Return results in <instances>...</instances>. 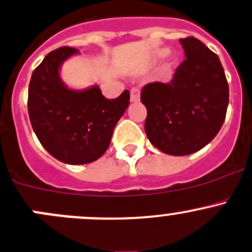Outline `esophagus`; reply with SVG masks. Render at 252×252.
I'll return each instance as SVG.
<instances>
[{"mask_svg":"<svg viewBox=\"0 0 252 252\" xmlns=\"http://www.w3.org/2000/svg\"><path fill=\"white\" fill-rule=\"evenodd\" d=\"M140 101V90L134 87L130 90V102H139Z\"/></svg>","mask_w":252,"mask_h":252,"instance_id":"esophagus-1","label":"esophagus"}]
</instances>
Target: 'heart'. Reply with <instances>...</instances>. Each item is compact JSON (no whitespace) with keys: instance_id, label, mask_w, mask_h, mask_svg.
Listing matches in <instances>:
<instances>
[{"instance_id":"obj_1","label":"heart","mask_w":252,"mask_h":252,"mask_svg":"<svg viewBox=\"0 0 252 252\" xmlns=\"http://www.w3.org/2000/svg\"><path fill=\"white\" fill-rule=\"evenodd\" d=\"M168 55V50L167 49H160V50H158L155 53V55H154V58H155L156 61H161L162 59H165L166 56ZM163 72H165L166 76L170 77L171 75H172V64H167L165 66V69H163Z\"/></svg>"}]
</instances>
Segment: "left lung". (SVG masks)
<instances>
[{"label":"left lung","instance_id":"8db88e82","mask_svg":"<svg viewBox=\"0 0 252 252\" xmlns=\"http://www.w3.org/2000/svg\"><path fill=\"white\" fill-rule=\"evenodd\" d=\"M186 59L168 84L143 87L145 133L154 146L168 155L201 150L220 130L229 103V86L218 55L201 40L180 39Z\"/></svg>","mask_w":252,"mask_h":252}]
</instances>
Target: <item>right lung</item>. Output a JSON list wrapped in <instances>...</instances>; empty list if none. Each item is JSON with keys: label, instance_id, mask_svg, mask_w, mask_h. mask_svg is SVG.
<instances>
[{"label": "right lung", "instance_id": "1", "mask_svg": "<svg viewBox=\"0 0 252 252\" xmlns=\"http://www.w3.org/2000/svg\"><path fill=\"white\" fill-rule=\"evenodd\" d=\"M77 53L69 46L49 53L32 74L28 90L29 119L36 138L51 156L70 165L90 163L106 153L130 98L128 90L108 99L97 85L81 91L69 89L60 67Z\"/></svg>", "mask_w": 252, "mask_h": 252}]
</instances>
